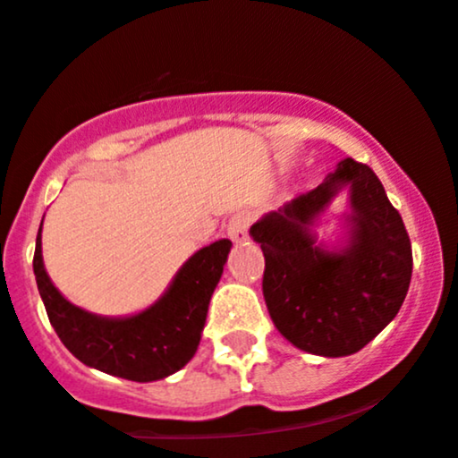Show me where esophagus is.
Listing matches in <instances>:
<instances>
[{
    "label": "esophagus",
    "mask_w": 458,
    "mask_h": 458,
    "mask_svg": "<svg viewBox=\"0 0 458 458\" xmlns=\"http://www.w3.org/2000/svg\"><path fill=\"white\" fill-rule=\"evenodd\" d=\"M249 227H250V212H235L233 216L229 218V225H227V233L229 238L233 240V242H246V238H249Z\"/></svg>",
    "instance_id": "34e87169"
}]
</instances>
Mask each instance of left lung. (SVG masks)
Instances as JSON below:
<instances>
[{"label": "left lung", "instance_id": "left-lung-1", "mask_svg": "<svg viewBox=\"0 0 458 458\" xmlns=\"http://www.w3.org/2000/svg\"><path fill=\"white\" fill-rule=\"evenodd\" d=\"M352 188L349 244L327 251L310 231L342 187ZM264 250L261 290L287 342L320 357L361 351L403 307L413 253L398 209L366 164L346 157L318 188L298 194L250 227Z\"/></svg>", "mask_w": 458, "mask_h": 458}]
</instances>
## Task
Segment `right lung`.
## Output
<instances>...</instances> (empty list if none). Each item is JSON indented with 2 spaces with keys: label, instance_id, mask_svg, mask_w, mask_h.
<instances>
[{
  "label": "right lung",
  "instance_id": "right-lung-1",
  "mask_svg": "<svg viewBox=\"0 0 458 458\" xmlns=\"http://www.w3.org/2000/svg\"><path fill=\"white\" fill-rule=\"evenodd\" d=\"M229 250V240L203 246L179 268L156 305L130 318L95 316L71 305L45 270L40 229L36 235L34 275L51 327L84 366L127 381L148 383L171 377L194 357L209 298Z\"/></svg>",
  "mask_w": 458,
  "mask_h": 458
}]
</instances>
